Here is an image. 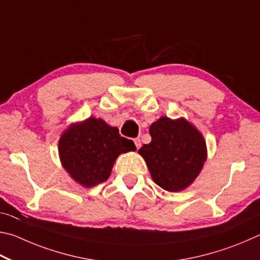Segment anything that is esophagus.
I'll return each instance as SVG.
<instances>
[{
	"mask_svg": "<svg viewBox=\"0 0 260 260\" xmlns=\"http://www.w3.org/2000/svg\"><path fill=\"white\" fill-rule=\"evenodd\" d=\"M134 142H135V145H136V148L139 149L140 146H142V142H140V139L139 138H136Z\"/></svg>",
	"mask_w": 260,
	"mask_h": 260,
	"instance_id": "1",
	"label": "esophagus"
}]
</instances>
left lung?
<instances>
[{"instance_id":"left-lung-1","label":"left lung","mask_w":260,"mask_h":260,"mask_svg":"<svg viewBox=\"0 0 260 260\" xmlns=\"http://www.w3.org/2000/svg\"><path fill=\"white\" fill-rule=\"evenodd\" d=\"M152 142L139 154L147 163L153 180L163 189L178 192L193 183L207 158L201 134L180 118L161 117L149 127Z\"/></svg>"}]
</instances>
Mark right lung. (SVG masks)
Returning a JSON list of instances; mask_svg holds the SVG:
<instances>
[{
    "instance_id": "obj_1",
    "label": "right lung",
    "mask_w": 260,
    "mask_h": 260,
    "mask_svg": "<svg viewBox=\"0 0 260 260\" xmlns=\"http://www.w3.org/2000/svg\"><path fill=\"white\" fill-rule=\"evenodd\" d=\"M136 151L133 140L121 137L118 129L102 118L90 117L73 124L59 140L62 167L85 187L107 180L121 153Z\"/></svg>"
}]
</instances>
